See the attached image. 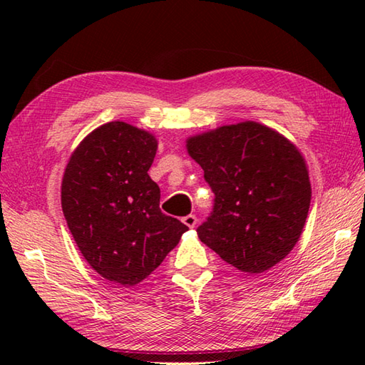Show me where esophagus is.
<instances>
[{"label": "esophagus", "instance_id": "1", "mask_svg": "<svg viewBox=\"0 0 365 365\" xmlns=\"http://www.w3.org/2000/svg\"><path fill=\"white\" fill-rule=\"evenodd\" d=\"M182 221H183V224H187V226H188L190 229L196 227V224H197V218H196V215H188V216H185V218H183Z\"/></svg>", "mask_w": 365, "mask_h": 365}]
</instances>
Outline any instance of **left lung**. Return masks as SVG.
Listing matches in <instances>:
<instances>
[{"mask_svg": "<svg viewBox=\"0 0 365 365\" xmlns=\"http://www.w3.org/2000/svg\"><path fill=\"white\" fill-rule=\"evenodd\" d=\"M215 192L200 242L240 271L259 274L297 245L311 205L306 161L289 139L257 122L224 125L187 141Z\"/></svg>", "mask_w": 365, "mask_h": 365, "instance_id": "obj_1", "label": "left lung"}]
</instances>
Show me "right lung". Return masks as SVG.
<instances>
[{
    "mask_svg": "<svg viewBox=\"0 0 365 365\" xmlns=\"http://www.w3.org/2000/svg\"><path fill=\"white\" fill-rule=\"evenodd\" d=\"M158 143L149 131L108 122L83 139L67 163L61 204L83 257L122 285L149 276L188 227L160 210L147 174Z\"/></svg>",
    "mask_w": 365,
    "mask_h": 365,
    "instance_id": "add662e5",
    "label": "right lung"
}]
</instances>
